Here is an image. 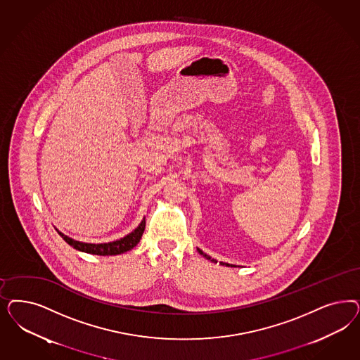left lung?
Returning <instances> with one entry per match:
<instances>
[{"label":"left lung","instance_id":"left-lung-1","mask_svg":"<svg viewBox=\"0 0 360 360\" xmlns=\"http://www.w3.org/2000/svg\"><path fill=\"white\" fill-rule=\"evenodd\" d=\"M198 253H200L201 255H204L207 259H212L209 255H205V253H202V250H200V249H198ZM212 261H213V262H216V259H212ZM220 264L221 265H226V266H231L229 264H225V262H220Z\"/></svg>","mask_w":360,"mask_h":360}]
</instances>
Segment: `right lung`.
I'll return each mask as SVG.
<instances>
[{
    "mask_svg": "<svg viewBox=\"0 0 360 360\" xmlns=\"http://www.w3.org/2000/svg\"><path fill=\"white\" fill-rule=\"evenodd\" d=\"M144 228H146V220L141 221L139 226L134 232L129 233L128 236L117 240V241L108 243V244H84V243H79V241H75V240L70 238L68 236H65L63 233L59 232V236L77 250L86 252V253H90V255H115L128 252L134 246H136L140 241V238H141V236H143Z\"/></svg>",
    "mask_w": 360,
    "mask_h": 360,
    "instance_id": "obj_1",
    "label": "right lung"
}]
</instances>
